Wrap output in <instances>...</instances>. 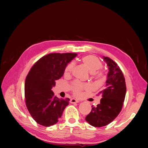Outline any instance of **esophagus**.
Returning a JSON list of instances; mask_svg holds the SVG:
<instances>
[{
  "label": "esophagus",
  "instance_id": "obj_1",
  "mask_svg": "<svg viewBox=\"0 0 148 148\" xmlns=\"http://www.w3.org/2000/svg\"><path fill=\"white\" fill-rule=\"evenodd\" d=\"M70 103H71V104H74V103H78V102H79V101H78V100H77V99H70Z\"/></svg>",
  "mask_w": 148,
  "mask_h": 148
}]
</instances>
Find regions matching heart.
Returning <instances> with one entry per match:
<instances>
[{"label": "heart", "mask_w": 148, "mask_h": 148, "mask_svg": "<svg viewBox=\"0 0 148 148\" xmlns=\"http://www.w3.org/2000/svg\"><path fill=\"white\" fill-rule=\"evenodd\" d=\"M82 61L83 64L86 66V68L91 72L92 78L97 83H101L104 80L105 76L104 71L101 69L102 64L99 58L94 55H87L82 57ZM74 63L70 62L67 65L65 69V73L69 74L71 72L74 68ZM90 88L89 84L83 83L78 81H75L71 84V89L75 96H79L82 95V91L88 90Z\"/></svg>", "instance_id": "1"}]
</instances>
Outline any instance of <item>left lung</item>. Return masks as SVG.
Masks as SVG:
<instances>
[{
  "label": "left lung",
  "instance_id": "1",
  "mask_svg": "<svg viewBox=\"0 0 148 148\" xmlns=\"http://www.w3.org/2000/svg\"><path fill=\"white\" fill-rule=\"evenodd\" d=\"M109 67V73L104 89L98 93L102 98L100 104L92 106L91 112L85 118L95 127H104L111 123L122 110L126 95V84L122 70L117 64L109 57H104Z\"/></svg>",
  "mask_w": 148,
  "mask_h": 148
}]
</instances>
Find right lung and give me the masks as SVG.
<instances>
[{
    "instance_id": "add662e5",
    "label": "right lung",
    "mask_w": 148,
    "mask_h": 148,
    "mask_svg": "<svg viewBox=\"0 0 148 148\" xmlns=\"http://www.w3.org/2000/svg\"><path fill=\"white\" fill-rule=\"evenodd\" d=\"M76 53H51L39 59L31 67L25 83L26 107L38 124L50 127L57 123L69 104V98L59 99L52 91L56 81L64 73Z\"/></svg>"
}]
</instances>
